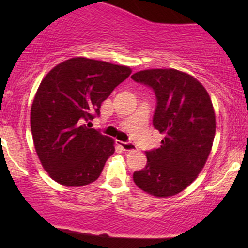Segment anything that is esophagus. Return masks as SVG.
I'll list each match as a JSON object with an SVG mask.
<instances>
[{
  "instance_id": "obj_1",
  "label": "esophagus",
  "mask_w": 248,
  "mask_h": 248,
  "mask_svg": "<svg viewBox=\"0 0 248 248\" xmlns=\"http://www.w3.org/2000/svg\"><path fill=\"white\" fill-rule=\"evenodd\" d=\"M120 147L124 149V152H132V150H135V146L132 143V142H119Z\"/></svg>"
}]
</instances>
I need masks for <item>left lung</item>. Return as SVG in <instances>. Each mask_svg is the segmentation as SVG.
<instances>
[{
  "label": "left lung",
  "instance_id": "obj_1",
  "mask_svg": "<svg viewBox=\"0 0 248 248\" xmlns=\"http://www.w3.org/2000/svg\"><path fill=\"white\" fill-rule=\"evenodd\" d=\"M132 79L155 93L153 124L164 135L160 148L146 152V167L134 172L133 179L155 197L177 195L197 178L211 152L216 134L212 101L197 79L178 70H144Z\"/></svg>",
  "mask_w": 248,
  "mask_h": 248
}]
</instances>
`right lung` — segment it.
<instances>
[{
  "label": "right lung",
  "instance_id": "1",
  "mask_svg": "<svg viewBox=\"0 0 248 248\" xmlns=\"http://www.w3.org/2000/svg\"><path fill=\"white\" fill-rule=\"evenodd\" d=\"M130 73L128 66L77 57L44 77L30 124L37 155L53 181L82 186L98 179L114 154V141L85 122L99 116L102 101Z\"/></svg>",
  "mask_w": 248,
  "mask_h": 248
}]
</instances>
